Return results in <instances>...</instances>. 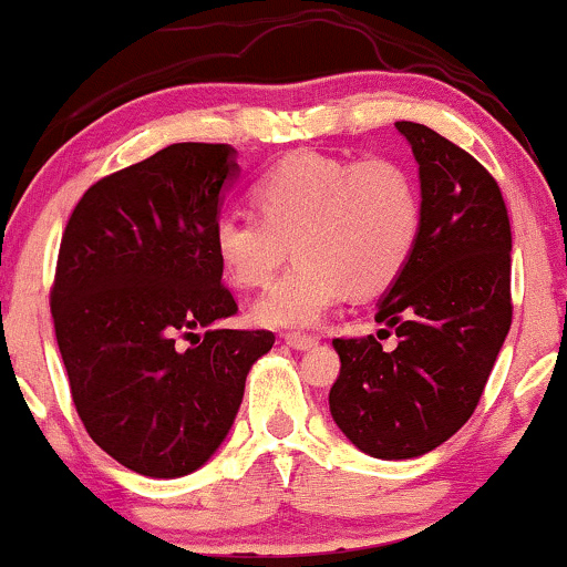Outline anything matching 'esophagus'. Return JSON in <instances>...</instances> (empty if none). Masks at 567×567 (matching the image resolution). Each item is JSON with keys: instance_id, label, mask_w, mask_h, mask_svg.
Instances as JSON below:
<instances>
[{"instance_id": "1", "label": "esophagus", "mask_w": 567, "mask_h": 567, "mask_svg": "<svg viewBox=\"0 0 567 567\" xmlns=\"http://www.w3.org/2000/svg\"><path fill=\"white\" fill-rule=\"evenodd\" d=\"M285 343H288V347H292V349H298V351H306V349L317 347V338L309 336V333H285Z\"/></svg>"}]
</instances>
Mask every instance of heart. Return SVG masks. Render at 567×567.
Listing matches in <instances>:
<instances>
[{
    "label": "heart",
    "mask_w": 567,
    "mask_h": 567,
    "mask_svg": "<svg viewBox=\"0 0 567 567\" xmlns=\"http://www.w3.org/2000/svg\"><path fill=\"white\" fill-rule=\"evenodd\" d=\"M256 213L224 210L210 239L237 288L269 282L290 250L298 261L252 303L266 328H309L343 298H373L400 279L421 234L413 175L386 157L298 152L250 188Z\"/></svg>",
    "instance_id": "obj_1"
}]
</instances>
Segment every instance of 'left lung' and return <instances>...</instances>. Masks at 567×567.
<instances>
[{"label":"left lung","mask_w":567,"mask_h":567,"mask_svg":"<svg viewBox=\"0 0 567 567\" xmlns=\"http://www.w3.org/2000/svg\"><path fill=\"white\" fill-rule=\"evenodd\" d=\"M421 178V234L379 303L378 338H336L330 413L373 458L424 455L470 421L512 324V226L491 173L432 127L394 122Z\"/></svg>","instance_id":"obj_1"}]
</instances>
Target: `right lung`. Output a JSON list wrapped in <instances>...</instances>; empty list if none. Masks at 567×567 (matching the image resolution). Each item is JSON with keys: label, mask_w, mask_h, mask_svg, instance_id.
Masks as SVG:
<instances>
[{"label": "right lung", "mask_w": 567, "mask_h": 567, "mask_svg": "<svg viewBox=\"0 0 567 567\" xmlns=\"http://www.w3.org/2000/svg\"><path fill=\"white\" fill-rule=\"evenodd\" d=\"M237 171L226 143H173L90 186L63 231L50 311L71 400L95 445L143 477H184L218 451L275 343L194 333L237 315L210 239Z\"/></svg>", "instance_id": "obj_1"}]
</instances>
